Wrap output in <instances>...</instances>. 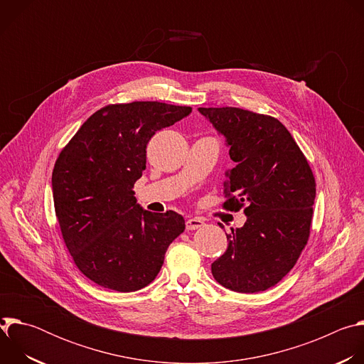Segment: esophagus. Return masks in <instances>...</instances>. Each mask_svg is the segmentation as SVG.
<instances>
[{"label": "esophagus", "mask_w": 364, "mask_h": 364, "mask_svg": "<svg viewBox=\"0 0 364 364\" xmlns=\"http://www.w3.org/2000/svg\"><path fill=\"white\" fill-rule=\"evenodd\" d=\"M203 226H204V220L200 219V218H191L186 222L187 230H196V229H200Z\"/></svg>", "instance_id": "obj_1"}]
</instances>
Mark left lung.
I'll return each instance as SVG.
<instances>
[{"mask_svg": "<svg viewBox=\"0 0 364 364\" xmlns=\"http://www.w3.org/2000/svg\"><path fill=\"white\" fill-rule=\"evenodd\" d=\"M198 112L225 136L235 163L225 173V207L236 212L246 205V222L226 235L228 249L212 264V274L230 291H265L294 268L306 245L316 198L313 171L278 119L240 108Z\"/></svg>", "mask_w": 364, "mask_h": 364, "instance_id": "left-lung-1", "label": "left lung"}]
</instances>
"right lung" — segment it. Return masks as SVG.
<instances>
[{"label": "right lung", "instance_id": "right-lung-1", "mask_svg": "<svg viewBox=\"0 0 364 364\" xmlns=\"http://www.w3.org/2000/svg\"><path fill=\"white\" fill-rule=\"evenodd\" d=\"M190 114V107L161 102L109 105L60 152L51 176L56 216L76 267L95 284L118 292L146 287L184 232L181 215L145 210L132 188L151 136Z\"/></svg>", "mask_w": 364, "mask_h": 364}]
</instances>
